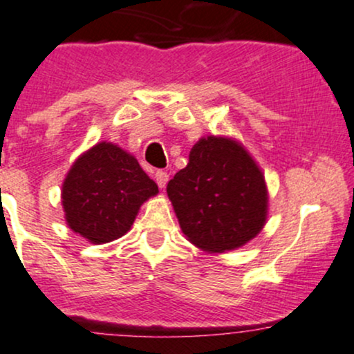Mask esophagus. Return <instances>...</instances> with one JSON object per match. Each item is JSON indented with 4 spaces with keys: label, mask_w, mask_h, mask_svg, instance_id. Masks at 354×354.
Listing matches in <instances>:
<instances>
[{
    "label": "esophagus",
    "mask_w": 354,
    "mask_h": 354,
    "mask_svg": "<svg viewBox=\"0 0 354 354\" xmlns=\"http://www.w3.org/2000/svg\"><path fill=\"white\" fill-rule=\"evenodd\" d=\"M154 180H156L160 188H165L166 183H168V180H169V174L166 171H161L160 169V171H156V174H154Z\"/></svg>",
    "instance_id": "1"
}]
</instances>
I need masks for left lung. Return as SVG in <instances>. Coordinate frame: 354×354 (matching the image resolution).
Listing matches in <instances>:
<instances>
[{
	"mask_svg": "<svg viewBox=\"0 0 354 354\" xmlns=\"http://www.w3.org/2000/svg\"><path fill=\"white\" fill-rule=\"evenodd\" d=\"M166 191L183 233L205 251L234 250L265 226V176L246 149L228 138L198 141Z\"/></svg>",
	"mask_w": 354,
	"mask_h": 354,
	"instance_id": "obj_1",
	"label": "left lung"
}]
</instances>
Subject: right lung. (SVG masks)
Returning a JSON list of instances; mask_svg holds the SVG:
<instances>
[{"instance_id":"add662e5","label":"right lung","mask_w":354,"mask_h":354,"mask_svg":"<svg viewBox=\"0 0 354 354\" xmlns=\"http://www.w3.org/2000/svg\"><path fill=\"white\" fill-rule=\"evenodd\" d=\"M156 193L135 156L103 141L71 166L61 198L68 226L101 245L128 233L140 206Z\"/></svg>"}]
</instances>
